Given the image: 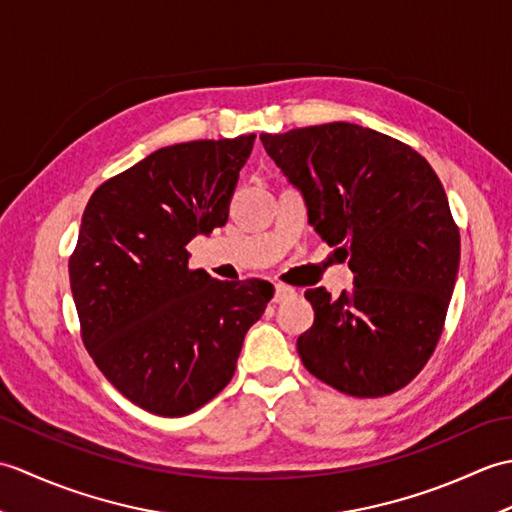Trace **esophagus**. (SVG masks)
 Segmentation results:
<instances>
[{"label":"esophagus","mask_w":512,"mask_h":512,"mask_svg":"<svg viewBox=\"0 0 512 512\" xmlns=\"http://www.w3.org/2000/svg\"><path fill=\"white\" fill-rule=\"evenodd\" d=\"M292 295H295V290H292V288H288V286H275V297H273V301L275 303H281V301H284V299H288V297H292Z\"/></svg>","instance_id":"esophagus-1"}]
</instances>
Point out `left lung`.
Returning a JSON list of instances; mask_svg holds the SVG:
<instances>
[{"label":"left lung","instance_id":"8db88e82","mask_svg":"<svg viewBox=\"0 0 512 512\" xmlns=\"http://www.w3.org/2000/svg\"><path fill=\"white\" fill-rule=\"evenodd\" d=\"M259 138L354 273L336 299L306 290L303 367L347 396L394 394L436 350L458 277L460 228L440 178L416 149L354 123Z\"/></svg>","mask_w":512,"mask_h":512}]
</instances>
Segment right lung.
<instances>
[{"label":"right lung","mask_w":512,"mask_h":512,"mask_svg":"<svg viewBox=\"0 0 512 512\" xmlns=\"http://www.w3.org/2000/svg\"><path fill=\"white\" fill-rule=\"evenodd\" d=\"M255 134L162 147L105 180L70 255L81 339L103 376L140 409L178 418L231 383L273 286L189 268L187 244L228 220Z\"/></svg>","instance_id":"obj_1"}]
</instances>
